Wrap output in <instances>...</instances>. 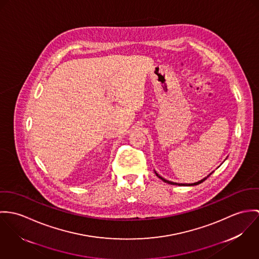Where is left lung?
Wrapping results in <instances>:
<instances>
[{
    "label": "left lung",
    "instance_id": "obj_1",
    "mask_svg": "<svg viewBox=\"0 0 259 259\" xmlns=\"http://www.w3.org/2000/svg\"><path fill=\"white\" fill-rule=\"evenodd\" d=\"M155 174H156V176L158 177V178H160L163 182H165V183H168V184H170V185H178V186H197V185H199V184H201V183H202L203 181H205L209 176H210V174L209 175H207L205 178H203L202 180H201V181H199V182H197V183H193V184H180V183H174V182H171V181H168V180H166V179H164L163 177H161L158 172H155Z\"/></svg>",
    "mask_w": 259,
    "mask_h": 259
}]
</instances>
